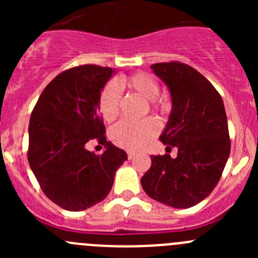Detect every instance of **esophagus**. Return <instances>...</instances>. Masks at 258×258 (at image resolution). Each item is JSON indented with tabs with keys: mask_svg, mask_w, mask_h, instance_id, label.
Returning a JSON list of instances; mask_svg holds the SVG:
<instances>
[{
	"mask_svg": "<svg viewBox=\"0 0 258 258\" xmlns=\"http://www.w3.org/2000/svg\"><path fill=\"white\" fill-rule=\"evenodd\" d=\"M134 156H136V152H134V151H127V159H129V160H132V159H133Z\"/></svg>",
	"mask_w": 258,
	"mask_h": 258,
	"instance_id": "34e87169",
	"label": "esophagus"
}]
</instances>
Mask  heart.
<instances>
[{"mask_svg":"<svg viewBox=\"0 0 258 258\" xmlns=\"http://www.w3.org/2000/svg\"><path fill=\"white\" fill-rule=\"evenodd\" d=\"M118 85L131 89L132 92L150 101L151 108L155 111H164L168 107L166 102L157 99L159 84L156 80L145 72L122 77ZM120 106V90L115 83H108L103 88L99 97V109L102 117L106 121H112L118 113ZM159 131V124L154 118H146L142 122L121 121L116 124L109 132V137L115 145L126 150H141L151 141L152 137Z\"/></svg>","mask_w":258,"mask_h":258,"instance_id":"obj_1","label":"heart"}]
</instances>
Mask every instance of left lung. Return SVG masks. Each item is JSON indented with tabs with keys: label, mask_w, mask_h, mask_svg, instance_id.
<instances>
[{
	"label": "left lung",
	"mask_w": 258,
	"mask_h": 258,
	"mask_svg": "<svg viewBox=\"0 0 258 258\" xmlns=\"http://www.w3.org/2000/svg\"><path fill=\"white\" fill-rule=\"evenodd\" d=\"M151 70L172 97L169 120L160 136L178 154L151 156L141 178L145 192L173 208H190L206 199L221 178L230 155L222 98L206 77L179 61L156 63Z\"/></svg>",
	"instance_id": "1"
}]
</instances>
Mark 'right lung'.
<instances>
[{
	"label": "right lung",
	"instance_id": "1",
	"mask_svg": "<svg viewBox=\"0 0 258 258\" xmlns=\"http://www.w3.org/2000/svg\"><path fill=\"white\" fill-rule=\"evenodd\" d=\"M113 74L94 64L70 68L44 89L32 111L29 166L45 195L66 211H84L106 199L127 159L106 140L99 113V97ZM93 139L105 145L102 155L86 150Z\"/></svg>",
	"mask_w": 258,
	"mask_h": 258
}]
</instances>
